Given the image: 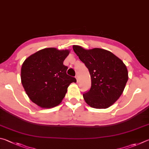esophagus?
Segmentation results:
<instances>
[{
  "mask_svg": "<svg viewBox=\"0 0 149 149\" xmlns=\"http://www.w3.org/2000/svg\"><path fill=\"white\" fill-rule=\"evenodd\" d=\"M75 78H76V79H77V81L78 82V81H79V77H78V76H77H77L76 77H75Z\"/></svg>",
  "mask_w": 149,
  "mask_h": 149,
  "instance_id": "1",
  "label": "esophagus"
}]
</instances>
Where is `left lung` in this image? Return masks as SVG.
Returning a JSON list of instances; mask_svg holds the SVG:
<instances>
[{
	"instance_id": "1",
	"label": "left lung",
	"mask_w": 149,
	"mask_h": 149,
	"mask_svg": "<svg viewBox=\"0 0 149 149\" xmlns=\"http://www.w3.org/2000/svg\"><path fill=\"white\" fill-rule=\"evenodd\" d=\"M72 48L90 74L91 88L83 94L86 103L95 109H107L113 105L122 94L128 80L126 65L106 49H86L77 45Z\"/></svg>"
}]
</instances>
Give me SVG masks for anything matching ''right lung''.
<instances>
[{"label": "right lung", "instance_id": "obj_1", "mask_svg": "<svg viewBox=\"0 0 149 149\" xmlns=\"http://www.w3.org/2000/svg\"><path fill=\"white\" fill-rule=\"evenodd\" d=\"M69 49L56 48L40 49L23 63L21 80L30 100L41 108H52L61 102L75 78L67 74L63 65Z\"/></svg>", "mask_w": 149, "mask_h": 149}]
</instances>
